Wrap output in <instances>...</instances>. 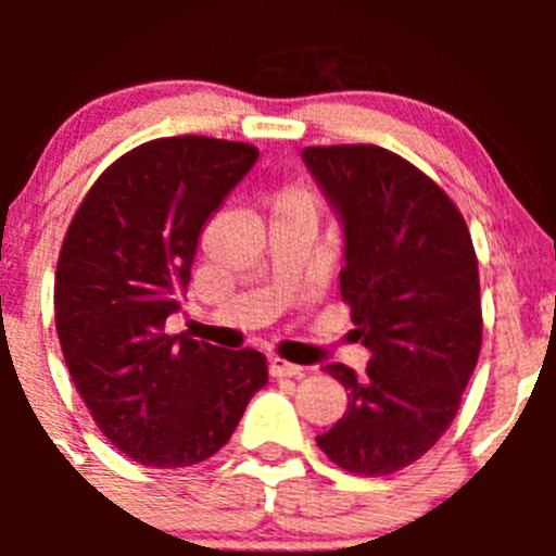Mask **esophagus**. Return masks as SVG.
I'll use <instances>...</instances> for the list:
<instances>
[{"label":"esophagus","mask_w":556,"mask_h":556,"mask_svg":"<svg viewBox=\"0 0 556 556\" xmlns=\"http://www.w3.org/2000/svg\"><path fill=\"white\" fill-rule=\"evenodd\" d=\"M268 371H271V377H277V379H285V377L299 379V377H304L306 368L295 366V363L282 361V357H277V355H271V357H268Z\"/></svg>","instance_id":"esophagus-1"}]
</instances>
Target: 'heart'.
Returning <instances> with one entry per match:
<instances>
[{"mask_svg": "<svg viewBox=\"0 0 556 556\" xmlns=\"http://www.w3.org/2000/svg\"><path fill=\"white\" fill-rule=\"evenodd\" d=\"M279 204H301V206H309V210H314V199H312V193H306V190H288V193L279 199Z\"/></svg>", "mask_w": 556, "mask_h": 556, "instance_id": "1", "label": "heart"}]
</instances>
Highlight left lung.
<instances>
[{
	"label": "left lung",
	"instance_id": "left-lung-1",
	"mask_svg": "<svg viewBox=\"0 0 556 556\" xmlns=\"http://www.w3.org/2000/svg\"><path fill=\"white\" fill-rule=\"evenodd\" d=\"M301 159L341 223V299L371 352L363 377L325 366L346 412L317 444L350 473H395L446 433L479 361L473 242L450 195L390 150L333 144Z\"/></svg>",
	"mask_w": 556,
	"mask_h": 556
}]
</instances>
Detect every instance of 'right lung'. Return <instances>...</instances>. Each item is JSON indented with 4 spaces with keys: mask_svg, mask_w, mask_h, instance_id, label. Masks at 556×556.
<instances>
[{
    "mask_svg": "<svg viewBox=\"0 0 556 556\" xmlns=\"http://www.w3.org/2000/svg\"><path fill=\"white\" fill-rule=\"evenodd\" d=\"M255 161L244 142L153 139L117 159L72 217L53 293L61 352L93 422L134 463H204L268 382L261 352L164 333L201 231Z\"/></svg>",
    "mask_w": 556,
    "mask_h": 556,
    "instance_id": "1",
    "label": "right lung"
}]
</instances>
